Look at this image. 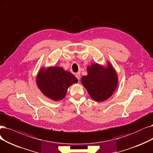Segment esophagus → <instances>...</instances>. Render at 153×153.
Wrapping results in <instances>:
<instances>
[{
	"label": "esophagus",
	"mask_w": 153,
	"mask_h": 153,
	"mask_svg": "<svg viewBox=\"0 0 153 153\" xmlns=\"http://www.w3.org/2000/svg\"><path fill=\"white\" fill-rule=\"evenodd\" d=\"M76 78L78 80H79L80 79V77H81L80 73L79 72H77V74H76Z\"/></svg>",
	"instance_id": "1"
}]
</instances>
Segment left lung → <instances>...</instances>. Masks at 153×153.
Here are the masks:
<instances>
[{"label": "left lung", "mask_w": 153, "mask_h": 153, "mask_svg": "<svg viewBox=\"0 0 153 153\" xmlns=\"http://www.w3.org/2000/svg\"><path fill=\"white\" fill-rule=\"evenodd\" d=\"M88 75L81 78V82L94 100L103 101L110 98L117 85V76L110 64L104 68L98 64L88 67Z\"/></svg>", "instance_id": "left-lung-1"}]
</instances>
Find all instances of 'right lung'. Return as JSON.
<instances>
[{
  "mask_svg": "<svg viewBox=\"0 0 153 153\" xmlns=\"http://www.w3.org/2000/svg\"><path fill=\"white\" fill-rule=\"evenodd\" d=\"M77 81V79L72 74L59 67L47 70L42 69L36 79L38 86L42 92L54 101L63 99L68 88Z\"/></svg>",
  "mask_w": 153,
  "mask_h": 153,
  "instance_id": "add662e5",
  "label": "right lung"
}]
</instances>
